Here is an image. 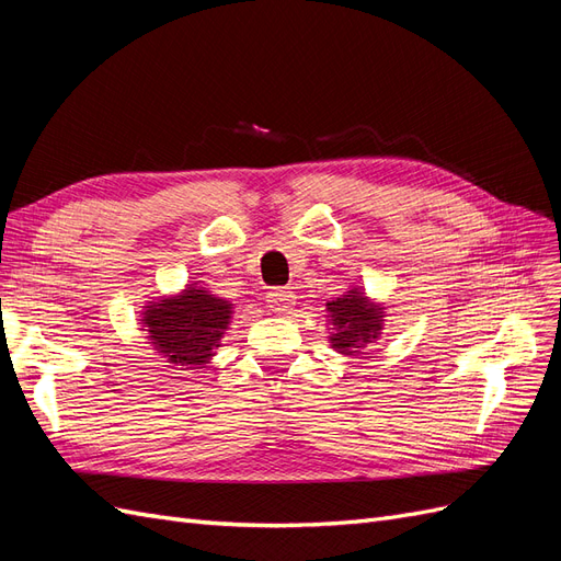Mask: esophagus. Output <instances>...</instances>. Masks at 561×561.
Returning a JSON list of instances; mask_svg holds the SVG:
<instances>
[{
  "label": "esophagus",
  "instance_id": "esophagus-1",
  "mask_svg": "<svg viewBox=\"0 0 561 561\" xmlns=\"http://www.w3.org/2000/svg\"><path fill=\"white\" fill-rule=\"evenodd\" d=\"M266 304L274 313H290L295 307V295L290 287H274V290L266 295Z\"/></svg>",
  "mask_w": 561,
  "mask_h": 561
}]
</instances>
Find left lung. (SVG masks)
<instances>
[{
	"label": "left lung",
	"instance_id": "obj_1",
	"mask_svg": "<svg viewBox=\"0 0 561 561\" xmlns=\"http://www.w3.org/2000/svg\"><path fill=\"white\" fill-rule=\"evenodd\" d=\"M328 311L332 318V325L336 328V334L330 336L332 348L344 355L355 353V348H363L369 342H375L381 332V307L371 304L358 287L348 290V295L330 301Z\"/></svg>",
	"mask_w": 561,
	"mask_h": 561
}]
</instances>
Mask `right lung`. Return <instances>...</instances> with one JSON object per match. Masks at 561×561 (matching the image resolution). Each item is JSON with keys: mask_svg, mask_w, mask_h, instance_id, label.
Returning <instances> with one entry per match:
<instances>
[{"mask_svg": "<svg viewBox=\"0 0 561 561\" xmlns=\"http://www.w3.org/2000/svg\"><path fill=\"white\" fill-rule=\"evenodd\" d=\"M145 309L142 328H147L149 344L163 358L186 369H196L213 358L233 313L227 299L203 287H186L178 297L151 301Z\"/></svg>", "mask_w": 561, "mask_h": 561, "instance_id": "add662e5", "label": "right lung"}]
</instances>
